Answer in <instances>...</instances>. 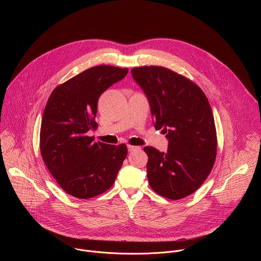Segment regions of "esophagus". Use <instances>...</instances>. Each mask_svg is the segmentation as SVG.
<instances>
[{"instance_id":"34e87169","label":"esophagus","mask_w":261,"mask_h":261,"mask_svg":"<svg viewBox=\"0 0 261 261\" xmlns=\"http://www.w3.org/2000/svg\"><path fill=\"white\" fill-rule=\"evenodd\" d=\"M136 150H139V147H138V146L128 144V151H129V152H133V151H136Z\"/></svg>"}]
</instances>
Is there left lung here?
<instances>
[{
	"mask_svg": "<svg viewBox=\"0 0 261 261\" xmlns=\"http://www.w3.org/2000/svg\"><path fill=\"white\" fill-rule=\"evenodd\" d=\"M151 105L155 129L168 139L167 152L143 150L147 179L159 195L177 200L195 192L208 176L217 152V132L210 102L191 80L161 66L131 70Z\"/></svg>",
	"mask_w": 261,
	"mask_h": 261,
	"instance_id": "1",
	"label": "left lung"
}]
</instances>
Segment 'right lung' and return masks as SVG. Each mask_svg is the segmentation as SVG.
Wrapping results in <instances>:
<instances>
[{
  "label": "right lung",
  "mask_w": 261,
  "mask_h": 261,
  "mask_svg": "<svg viewBox=\"0 0 261 261\" xmlns=\"http://www.w3.org/2000/svg\"><path fill=\"white\" fill-rule=\"evenodd\" d=\"M127 73L128 68L92 67L59 85L47 100L40 129L41 156L60 187L74 197L92 198L113 187L126 159V144L95 142L88 132L98 127L99 97Z\"/></svg>",
  "instance_id": "obj_1"
}]
</instances>
